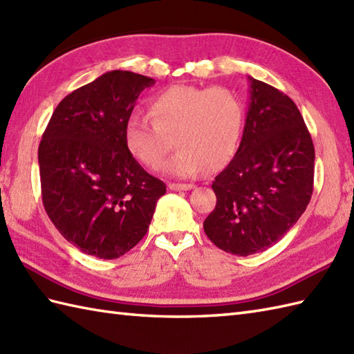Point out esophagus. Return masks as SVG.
Here are the masks:
<instances>
[{
    "label": "esophagus",
    "mask_w": 354,
    "mask_h": 354,
    "mask_svg": "<svg viewBox=\"0 0 354 354\" xmlns=\"http://www.w3.org/2000/svg\"><path fill=\"white\" fill-rule=\"evenodd\" d=\"M169 189L170 190H175V192H184V190H192L194 189L193 184H176V183H170L169 184Z\"/></svg>",
    "instance_id": "esophagus-1"
}]
</instances>
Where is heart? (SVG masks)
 I'll list each match as a JSON object with an SVG mask.
<instances>
[{
    "instance_id": "heart-1",
    "label": "heart",
    "mask_w": 354,
    "mask_h": 354,
    "mask_svg": "<svg viewBox=\"0 0 354 354\" xmlns=\"http://www.w3.org/2000/svg\"><path fill=\"white\" fill-rule=\"evenodd\" d=\"M150 114L153 120L135 112L124 126L127 149L149 169L164 162L173 138L179 150L164 167L173 176L219 171L237 152L245 114L230 88L171 85L153 97Z\"/></svg>"
}]
</instances>
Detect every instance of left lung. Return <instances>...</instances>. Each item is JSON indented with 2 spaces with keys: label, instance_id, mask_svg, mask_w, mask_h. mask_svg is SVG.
Instances as JSON below:
<instances>
[{
  "label": "left lung",
  "instance_id": "left-lung-1",
  "mask_svg": "<svg viewBox=\"0 0 354 354\" xmlns=\"http://www.w3.org/2000/svg\"><path fill=\"white\" fill-rule=\"evenodd\" d=\"M243 137L214 178L216 207L204 231L222 251L251 255L275 245L301 217L313 193L315 147L297 104L250 77Z\"/></svg>",
  "mask_w": 354,
  "mask_h": 354
}]
</instances>
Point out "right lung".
<instances>
[{
  "instance_id": "1",
  "label": "right lung",
  "mask_w": 354,
  "mask_h": 354,
  "mask_svg": "<svg viewBox=\"0 0 354 354\" xmlns=\"http://www.w3.org/2000/svg\"><path fill=\"white\" fill-rule=\"evenodd\" d=\"M155 80L114 70L57 104L39 161L42 204L57 231L82 252L112 260L146 236L165 184L141 167L124 126Z\"/></svg>"
}]
</instances>
